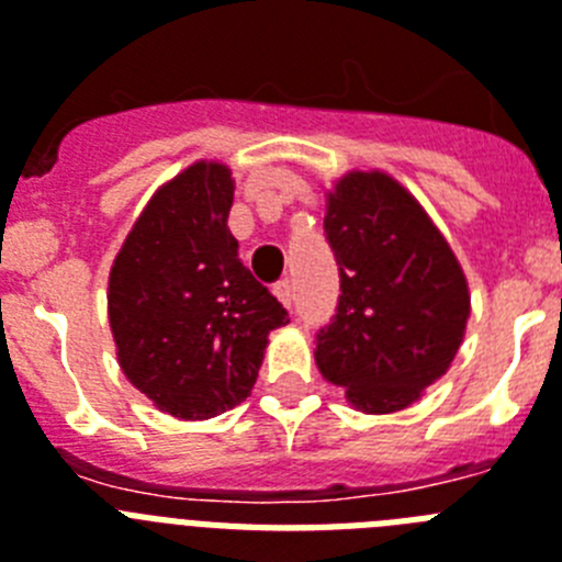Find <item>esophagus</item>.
Wrapping results in <instances>:
<instances>
[{"instance_id": "34e87169", "label": "esophagus", "mask_w": 562, "mask_h": 562, "mask_svg": "<svg viewBox=\"0 0 562 562\" xmlns=\"http://www.w3.org/2000/svg\"><path fill=\"white\" fill-rule=\"evenodd\" d=\"M272 292H276L278 301H281V304H284L286 310H290V306H292V284H290V281H286V278H281V281H278V284L272 286Z\"/></svg>"}]
</instances>
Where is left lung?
<instances>
[{
  "label": "left lung",
  "mask_w": 562,
  "mask_h": 562,
  "mask_svg": "<svg viewBox=\"0 0 562 562\" xmlns=\"http://www.w3.org/2000/svg\"><path fill=\"white\" fill-rule=\"evenodd\" d=\"M326 241L340 267L321 374L366 414H394L450 369L470 317L453 250L394 177L351 171L326 193Z\"/></svg>",
  "instance_id": "left-lung-1"
}]
</instances>
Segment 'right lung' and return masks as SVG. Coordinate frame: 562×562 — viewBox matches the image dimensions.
<instances>
[{
    "label": "right lung",
    "mask_w": 562,
    "mask_h": 562,
    "mask_svg": "<svg viewBox=\"0 0 562 562\" xmlns=\"http://www.w3.org/2000/svg\"><path fill=\"white\" fill-rule=\"evenodd\" d=\"M231 168L200 160L160 186L109 272V326L134 389L177 419H211L256 385L290 315L238 258Z\"/></svg>",
    "instance_id": "obj_1"
}]
</instances>
